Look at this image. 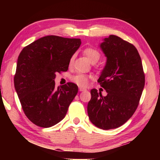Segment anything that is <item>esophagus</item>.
<instances>
[{"label":"esophagus","mask_w":160,"mask_h":160,"mask_svg":"<svg viewBox=\"0 0 160 160\" xmlns=\"http://www.w3.org/2000/svg\"><path fill=\"white\" fill-rule=\"evenodd\" d=\"M78 90H79L80 92H82V91L86 90V89L83 88V87H78Z\"/></svg>","instance_id":"34e87169"}]
</instances>
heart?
I'll use <instances>...</instances> for the list:
<instances>
[{"instance_id": "heart-1", "label": "heart", "mask_w": 160, "mask_h": 160, "mask_svg": "<svg viewBox=\"0 0 160 160\" xmlns=\"http://www.w3.org/2000/svg\"><path fill=\"white\" fill-rule=\"evenodd\" d=\"M84 54L86 55V57L88 59L89 62L91 63H96L98 62L99 60L101 58V54L98 51L97 49L92 47H88L86 48L84 50ZM74 58H75V54H73L70 58L69 65H71L73 64ZM91 76L84 73H78L76 74L73 76H71V80L72 82L75 83L79 87H86L88 84L89 81L90 79Z\"/></svg>"}]
</instances>
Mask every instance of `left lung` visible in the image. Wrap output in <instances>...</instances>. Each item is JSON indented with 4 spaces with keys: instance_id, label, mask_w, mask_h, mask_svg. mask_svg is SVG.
Here are the masks:
<instances>
[{
    "instance_id": "1",
    "label": "left lung",
    "mask_w": 160,
    "mask_h": 160,
    "mask_svg": "<svg viewBox=\"0 0 160 160\" xmlns=\"http://www.w3.org/2000/svg\"><path fill=\"white\" fill-rule=\"evenodd\" d=\"M107 57L106 65L98 82L108 94L96 89L87 112L92 123L102 130L119 128L133 115L138 106L145 85L141 57L135 46L114 35L100 44Z\"/></svg>"
}]
</instances>
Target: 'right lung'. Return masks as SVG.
I'll return each instance as SVG.
<instances>
[{
    "instance_id": "add662e5",
    "label": "right lung",
    "mask_w": 160,
    "mask_h": 160,
    "mask_svg": "<svg viewBox=\"0 0 160 160\" xmlns=\"http://www.w3.org/2000/svg\"><path fill=\"white\" fill-rule=\"evenodd\" d=\"M80 38L57 36L41 38L23 48L17 60L14 87L28 119L41 128H50L64 119L78 92L73 83L56 88V73L68 69L71 57Z\"/></svg>"
}]
</instances>
